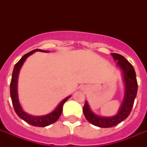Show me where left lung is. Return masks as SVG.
<instances>
[{
  "label": "left lung",
  "instance_id": "obj_1",
  "mask_svg": "<svg viewBox=\"0 0 147 147\" xmlns=\"http://www.w3.org/2000/svg\"><path fill=\"white\" fill-rule=\"evenodd\" d=\"M111 54L115 61H118V65L123 71L124 80L125 83V98L119 111L115 116L110 118H104L93 114L90 111L87 102H86L83 106V113L88 121L93 125L100 128H110L117 125L128 118L129 114L131 113V108L134 104L135 98L137 94L138 83L133 66L122 55L115 53Z\"/></svg>",
  "mask_w": 147,
  "mask_h": 147
}]
</instances>
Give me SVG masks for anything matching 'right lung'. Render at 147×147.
<instances>
[{
  "label": "right lung",
  "instance_id": "add662e5",
  "mask_svg": "<svg viewBox=\"0 0 147 147\" xmlns=\"http://www.w3.org/2000/svg\"><path fill=\"white\" fill-rule=\"evenodd\" d=\"M36 51L45 52L46 51H43L40 49L33 50L32 51L25 54L23 57L16 64L14 69H13L12 77H11V83H10V94H11V101H12L14 110L19 118H22V120H24L26 122L31 125L37 126V127H45V126L50 125L54 123L55 121H57V119L59 118L61 113H62L63 105L70 96H68L65 100H63L53 112L50 113L48 115H44V116H38V117L31 116V115H28L22 111L21 106H20V104L18 103V94H17V81H18V71H19V69L22 67L23 62L25 61V60L26 59V57H28L29 55H31Z\"/></svg>",
  "mask_w": 147,
  "mask_h": 147
}]
</instances>
